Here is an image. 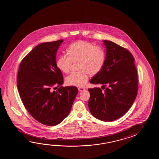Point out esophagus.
<instances>
[{
	"label": "esophagus",
	"mask_w": 159,
	"mask_h": 159,
	"mask_svg": "<svg viewBox=\"0 0 159 159\" xmlns=\"http://www.w3.org/2000/svg\"><path fill=\"white\" fill-rule=\"evenodd\" d=\"M84 88H78V91H80V92H81V91H84Z\"/></svg>",
	"instance_id": "1"
}]
</instances>
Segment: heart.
Returning <instances> with one entry per match:
<instances>
[{"label":"heart","instance_id":"b5f03b06","mask_svg":"<svg viewBox=\"0 0 159 159\" xmlns=\"http://www.w3.org/2000/svg\"><path fill=\"white\" fill-rule=\"evenodd\" d=\"M68 55H61L57 60V68L65 73H68L73 62L79 61L78 67L81 70L72 73L66 78V83L77 87H84L86 84L89 75H97L105 64L106 53L99 46L91 43L80 40L71 44L68 49Z\"/></svg>","mask_w":159,"mask_h":159}]
</instances>
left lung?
Instances as JSON below:
<instances>
[{"instance_id": "obj_1", "label": "left lung", "mask_w": 159, "mask_h": 159, "mask_svg": "<svg viewBox=\"0 0 159 159\" xmlns=\"http://www.w3.org/2000/svg\"><path fill=\"white\" fill-rule=\"evenodd\" d=\"M106 48L105 64L90 82L103 84L102 89H89V108L96 118L105 122L116 120L131 107L138 90L135 58L127 49L111 41L103 40Z\"/></svg>"}]
</instances>
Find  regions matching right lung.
Segmentation results:
<instances>
[{"label": "right lung", "mask_w": 159, "mask_h": 159, "mask_svg": "<svg viewBox=\"0 0 159 159\" xmlns=\"http://www.w3.org/2000/svg\"><path fill=\"white\" fill-rule=\"evenodd\" d=\"M63 40L39 44L22 60L17 73V89L25 108L44 125H57L68 116L78 93L64 82L56 56Z\"/></svg>", "instance_id": "1"}]
</instances>
